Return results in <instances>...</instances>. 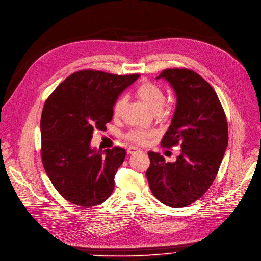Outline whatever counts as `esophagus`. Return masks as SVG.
I'll list each match as a JSON object with an SVG mask.
<instances>
[{"instance_id": "obj_1", "label": "esophagus", "mask_w": 261, "mask_h": 261, "mask_svg": "<svg viewBox=\"0 0 261 261\" xmlns=\"http://www.w3.org/2000/svg\"><path fill=\"white\" fill-rule=\"evenodd\" d=\"M138 152H141V149H139L138 147L130 146L129 148H128V153L129 154H134V153H138Z\"/></svg>"}]
</instances>
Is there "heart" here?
Returning a JSON list of instances; mask_svg holds the SVG:
<instances>
[{
    "mask_svg": "<svg viewBox=\"0 0 261 261\" xmlns=\"http://www.w3.org/2000/svg\"><path fill=\"white\" fill-rule=\"evenodd\" d=\"M134 94L143 103H145L154 113L159 112L162 109L165 101V95H164L163 89L158 84L150 81H146V80L142 81L137 86V88H135ZM124 105H126V101H124V99L122 98L118 99L115 102L114 108H113V117L115 119H118L121 116ZM152 135H153V132L151 131L137 129V130L130 131L127 134V140L135 144L143 145L148 142Z\"/></svg>",
    "mask_w": 261,
    "mask_h": 261,
    "instance_id": "1",
    "label": "heart"
}]
</instances>
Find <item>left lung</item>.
Wrapping results in <instances>:
<instances>
[{
	"label": "left lung",
	"instance_id": "8db88e82",
	"mask_svg": "<svg viewBox=\"0 0 261 261\" xmlns=\"http://www.w3.org/2000/svg\"><path fill=\"white\" fill-rule=\"evenodd\" d=\"M177 97L172 123L161 146H180L175 162L149 151L146 176L152 194L164 205L184 208L199 199L217 177L228 144V126L217 93L198 73L186 68L165 69Z\"/></svg>",
	"mask_w": 261,
	"mask_h": 261
}]
</instances>
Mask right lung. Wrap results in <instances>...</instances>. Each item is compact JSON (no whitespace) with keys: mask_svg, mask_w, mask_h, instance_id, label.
I'll return each mask as SVG.
<instances>
[{"mask_svg":"<svg viewBox=\"0 0 261 261\" xmlns=\"http://www.w3.org/2000/svg\"><path fill=\"white\" fill-rule=\"evenodd\" d=\"M140 74L80 70L68 76L44 102L40 119L41 159L56 191L73 205L92 208L106 201L126 150L90 147L95 130L112 120L118 96Z\"/></svg>","mask_w":261,"mask_h":261,"instance_id":"right-lung-1","label":"right lung"}]
</instances>
